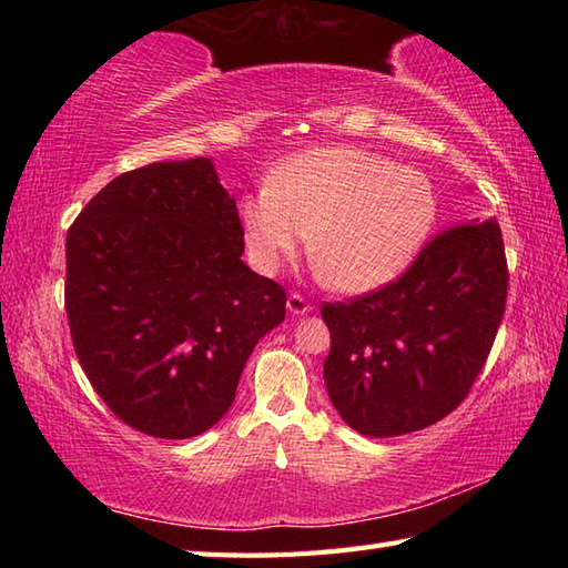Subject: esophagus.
<instances>
[{"mask_svg":"<svg viewBox=\"0 0 568 568\" xmlns=\"http://www.w3.org/2000/svg\"><path fill=\"white\" fill-rule=\"evenodd\" d=\"M287 310H291V315H305V312H312V303L300 293H291L287 295Z\"/></svg>","mask_w":568,"mask_h":568,"instance_id":"obj_1","label":"esophagus"}]
</instances>
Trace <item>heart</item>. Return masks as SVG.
Listing matches in <instances>:
<instances>
[{
    "label": "heart",
    "instance_id": "obj_1",
    "mask_svg": "<svg viewBox=\"0 0 568 568\" xmlns=\"http://www.w3.org/2000/svg\"><path fill=\"white\" fill-rule=\"evenodd\" d=\"M434 216L437 197L425 175L352 146L295 155L239 204L248 258L261 273L281 268L312 232L310 256L324 283L342 293L393 281Z\"/></svg>",
    "mask_w": 568,
    "mask_h": 568
}]
</instances>
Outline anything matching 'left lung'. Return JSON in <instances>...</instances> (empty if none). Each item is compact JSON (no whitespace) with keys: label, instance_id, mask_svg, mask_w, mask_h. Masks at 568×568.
Returning <instances> with one entry per match:
<instances>
[{"label":"left lung","instance_id":"left-lung-1","mask_svg":"<svg viewBox=\"0 0 568 568\" xmlns=\"http://www.w3.org/2000/svg\"><path fill=\"white\" fill-rule=\"evenodd\" d=\"M508 300L500 226L462 222L432 236L397 281L324 303L329 400L366 437L425 429L464 403Z\"/></svg>","mask_w":568,"mask_h":568}]
</instances>
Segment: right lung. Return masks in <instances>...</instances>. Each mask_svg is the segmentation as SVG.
<instances>
[{
    "instance_id": "obj_1",
    "label": "right lung",
    "mask_w": 568,
    "mask_h": 568,
    "mask_svg": "<svg viewBox=\"0 0 568 568\" xmlns=\"http://www.w3.org/2000/svg\"><path fill=\"white\" fill-rule=\"evenodd\" d=\"M236 202L210 159L151 163L102 187L65 239V312L84 376L149 437L207 432L285 320V287L241 261Z\"/></svg>"
}]
</instances>
